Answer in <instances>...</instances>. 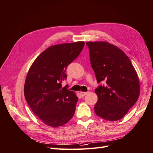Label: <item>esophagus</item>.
I'll return each mask as SVG.
<instances>
[{
    "instance_id": "esophagus-1",
    "label": "esophagus",
    "mask_w": 153,
    "mask_h": 153,
    "mask_svg": "<svg viewBox=\"0 0 153 153\" xmlns=\"http://www.w3.org/2000/svg\"><path fill=\"white\" fill-rule=\"evenodd\" d=\"M87 93H88L87 92H80V95H81L82 97H85V96L86 95Z\"/></svg>"
}]
</instances>
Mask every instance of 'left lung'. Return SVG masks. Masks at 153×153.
<instances>
[{
  "label": "left lung",
  "instance_id": "left-lung-1",
  "mask_svg": "<svg viewBox=\"0 0 153 153\" xmlns=\"http://www.w3.org/2000/svg\"><path fill=\"white\" fill-rule=\"evenodd\" d=\"M90 60L98 83L95 113L109 121L121 119L136 104L140 93L139 78L121 49L107 42H88Z\"/></svg>",
  "mask_w": 153,
  "mask_h": 153
}]
</instances>
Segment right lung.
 I'll return each instance as SVG.
<instances>
[{"label":"right lung","instance_id":"obj_1","mask_svg":"<svg viewBox=\"0 0 153 153\" xmlns=\"http://www.w3.org/2000/svg\"><path fill=\"white\" fill-rule=\"evenodd\" d=\"M84 42L50 46L35 59L30 67L24 85L28 105L46 125L57 128L72 118L78 98L66 86V69L84 47Z\"/></svg>","mask_w":153,"mask_h":153}]
</instances>
